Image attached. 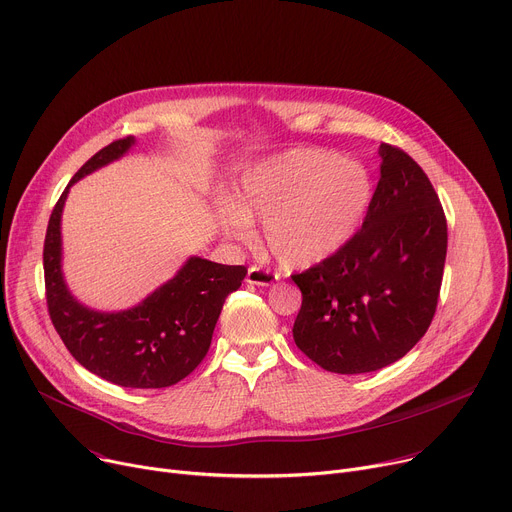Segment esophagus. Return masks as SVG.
Listing matches in <instances>:
<instances>
[{"label":"esophagus","mask_w":512,"mask_h":512,"mask_svg":"<svg viewBox=\"0 0 512 512\" xmlns=\"http://www.w3.org/2000/svg\"><path fill=\"white\" fill-rule=\"evenodd\" d=\"M275 281H277V275L270 273V270H264V268H260V266L248 268V277H246V283H248V285L270 287Z\"/></svg>","instance_id":"1"}]
</instances>
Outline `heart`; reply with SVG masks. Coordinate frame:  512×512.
<instances>
[{"instance_id": "1", "label": "heart", "mask_w": 512, "mask_h": 512, "mask_svg": "<svg viewBox=\"0 0 512 512\" xmlns=\"http://www.w3.org/2000/svg\"><path fill=\"white\" fill-rule=\"evenodd\" d=\"M374 196L364 165L324 148H293L256 163L221 206L225 235L248 239L264 223V244L287 270L337 256L362 227Z\"/></svg>"}]
</instances>
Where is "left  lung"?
<instances>
[{"label":"left lung","instance_id":"1","mask_svg":"<svg viewBox=\"0 0 512 512\" xmlns=\"http://www.w3.org/2000/svg\"><path fill=\"white\" fill-rule=\"evenodd\" d=\"M380 179L366 221L330 260L293 275L302 308L295 345L335 374L399 362L434 318L446 260V219L428 175L380 144Z\"/></svg>","mask_w":512,"mask_h":512}]
</instances>
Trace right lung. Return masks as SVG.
Listing matches in <instances>:
<instances>
[{"label": "right lung", "instance_id": "right-lung-1", "mask_svg": "<svg viewBox=\"0 0 512 512\" xmlns=\"http://www.w3.org/2000/svg\"><path fill=\"white\" fill-rule=\"evenodd\" d=\"M134 144L136 138L128 136L101 148L59 196L43 250L47 306L57 335L88 372L126 388H165L202 362L225 299L242 285L248 268L190 256L173 279L128 310L101 312L78 302L62 270L66 198L82 177L122 159Z\"/></svg>", "mask_w": 512, "mask_h": 512}]
</instances>
